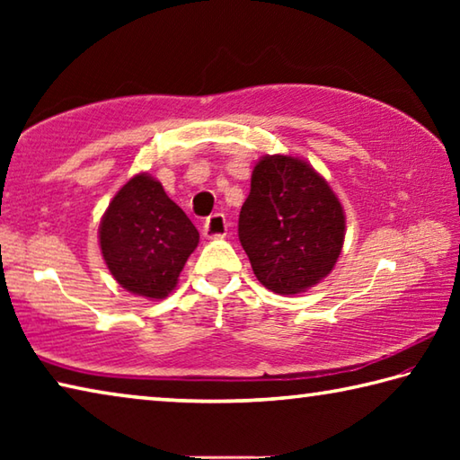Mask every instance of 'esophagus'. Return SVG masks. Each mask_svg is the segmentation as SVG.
<instances>
[{
  "instance_id": "obj_1",
  "label": "esophagus",
  "mask_w": 460,
  "mask_h": 460,
  "mask_svg": "<svg viewBox=\"0 0 460 460\" xmlns=\"http://www.w3.org/2000/svg\"><path fill=\"white\" fill-rule=\"evenodd\" d=\"M227 233V219H225L223 213H215L205 221V227H202V235L208 239L223 237Z\"/></svg>"
}]
</instances>
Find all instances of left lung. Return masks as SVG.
I'll list each match as a JSON object with an SVG mask.
<instances>
[{"label":"left lung","mask_w":460,"mask_h":460,"mask_svg":"<svg viewBox=\"0 0 460 460\" xmlns=\"http://www.w3.org/2000/svg\"><path fill=\"white\" fill-rule=\"evenodd\" d=\"M239 241L268 290L294 296L331 274L345 241V211L329 182L294 155H263L239 213Z\"/></svg>","instance_id":"1"}]
</instances>
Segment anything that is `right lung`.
<instances>
[{"instance_id": "obj_1", "label": "right lung", "mask_w": 460, "mask_h": 460, "mask_svg": "<svg viewBox=\"0 0 460 460\" xmlns=\"http://www.w3.org/2000/svg\"><path fill=\"white\" fill-rule=\"evenodd\" d=\"M99 245L121 288L150 300L174 290L199 231L150 174L121 186L99 225Z\"/></svg>"}]
</instances>
